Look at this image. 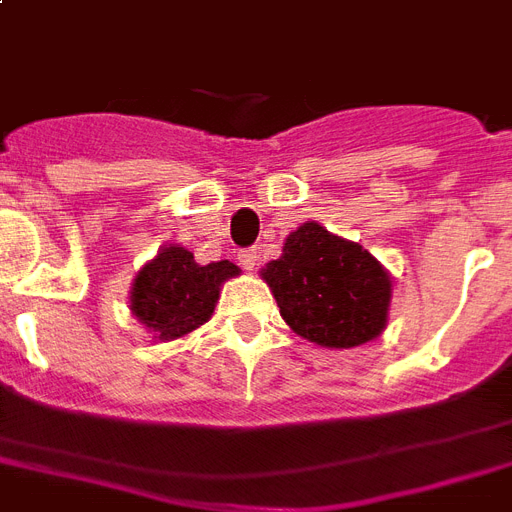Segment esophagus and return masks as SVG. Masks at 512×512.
Segmentation results:
<instances>
[{"instance_id": "obj_1", "label": "esophagus", "mask_w": 512, "mask_h": 512, "mask_svg": "<svg viewBox=\"0 0 512 512\" xmlns=\"http://www.w3.org/2000/svg\"><path fill=\"white\" fill-rule=\"evenodd\" d=\"M240 264H243V269H248V272H253L256 269V264H259V253H256V248H243V251L238 253Z\"/></svg>"}]
</instances>
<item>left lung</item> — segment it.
Here are the masks:
<instances>
[{
	"instance_id": "obj_1",
	"label": "left lung",
	"mask_w": 512,
	"mask_h": 512,
	"mask_svg": "<svg viewBox=\"0 0 512 512\" xmlns=\"http://www.w3.org/2000/svg\"><path fill=\"white\" fill-rule=\"evenodd\" d=\"M261 277L293 332L324 348H356L387 327L392 280L358 243L306 222Z\"/></svg>"
}]
</instances>
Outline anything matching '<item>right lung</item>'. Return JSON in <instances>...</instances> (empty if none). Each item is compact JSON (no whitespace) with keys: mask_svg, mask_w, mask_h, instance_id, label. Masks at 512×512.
I'll list each match as a JSON object with an SVG mask.
<instances>
[{"mask_svg":"<svg viewBox=\"0 0 512 512\" xmlns=\"http://www.w3.org/2000/svg\"><path fill=\"white\" fill-rule=\"evenodd\" d=\"M240 274L232 261L196 264L185 248H162L133 282L130 308L159 340H175L209 319L219 298V285Z\"/></svg>","mask_w":512,"mask_h":512,"instance_id":"1","label":"right lung"}]
</instances>
